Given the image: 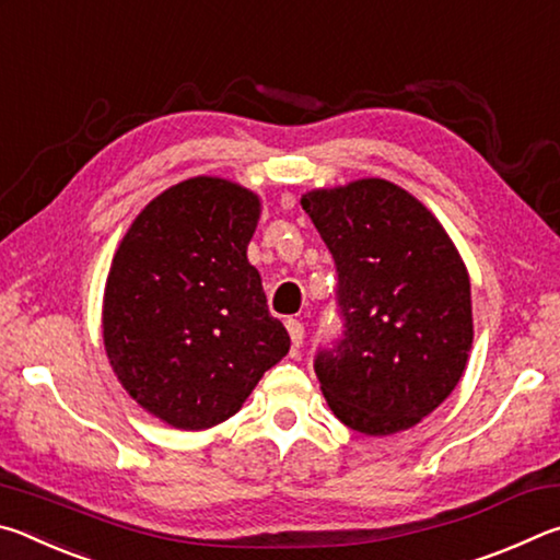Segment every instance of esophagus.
Listing matches in <instances>:
<instances>
[{
	"mask_svg": "<svg viewBox=\"0 0 560 560\" xmlns=\"http://www.w3.org/2000/svg\"><path fill=\"white\" fill-rule=\"evenodd\" d=\"M287 330H289V336H291V346H293V348H301L303 336H306V330H303L301 320L289 318V320H287Z\"/></svg>",
	"mask_w": 560,
	"mask_h": 560,
	"instance_id": "1",
	"label": "esophagus"
}]
</instances>
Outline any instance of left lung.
<instances>
[{
	"instance_id": "1",
	"label": "left lung",
	"mask_w": 560,
	"mask_h": 560,
	"mask_svg": "<svg viewBox=\"0 0 560 560\" xmlns=\"http://www.w3.org/2000/svg\"><path fill=\"white\" fill-rule=\"evenodd\" d=\"M336 264L343 330L314 371L350 430H410L459 383L471 348L469 273L422 202L387 179L301 200Z\"/></svg>"
}]
</instances>
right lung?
I'll use <instances>...</instances> for the list:
<instances>
[{
    "label": "right lung",
    "mask_w": 560,
    "mask_h": 560,
    "mask_svg": "<svg viewBox=\"0 0 560 560\" xmlns=\"http://www.w3.org/2000/svg\"><path fill=\"white\" fill-rule=\"evenodd\" d=\"M259 197L192 177L155 197L122 236L103 299V343L148 412L207 430L240 410L289 353L259 271L246 261Z\"/></svg>",
    "instance_id": "obj_1"
}]
</instances>
